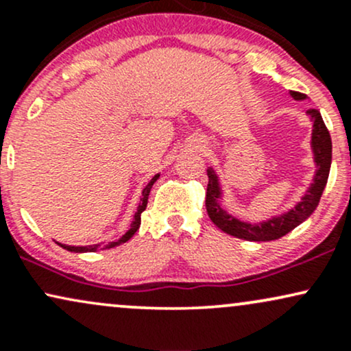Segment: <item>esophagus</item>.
Here are the masks:
<instances>
[{
    "label": "esophagus",
    "instance_id": "esophagus-1",
    "mask_svg": "<svg viewBox=\"0 0 351 351\" xmlns=\"http://www.w3.org/2000/svg\"><path fill=\"white\" fill-rule=\"evenodd\" d=\"M199 150H203V147H201V145H199Z\"/></svg>",
    "mask_w": 351,
    "mask_h": 351
}]
</instances>
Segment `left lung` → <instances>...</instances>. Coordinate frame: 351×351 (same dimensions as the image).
Wrapping results in <instances>:
<instances>
[{
  "instance_id": "left-lung-1",
  "label": "left lung",
  "mask_w": 351,
  "mask_h": 351,
  "mask_svg": "<svg viewBox=\"0 0 351 351\" xmlns=\"http://www.w3.org/2000/svg\"><path fill=\"white\" fill-rule=\"evenodd\" d=\"M291 97L297 102L300 100H307V95L300 94V92L291 90ZM305 114L308 115L310 122H312V136H310V150L313 155V165H315V171H313L312 183L308 184L304 195L293 206L287 208L285 211L274 215L271 217H265L263 221H244L224 208V191L223 181L221 176L217 175L215 167L208 168V189H206V209L208 215L211 217L213 223L216 224L221 231L226 234L244 241H254V243H261V241H276L279 237L289 234L292 229H295L299 224L307 221L312 213L315 211L320 201L322 193L327 186L330 167H332V138L325 127L324 119H322L320 112L317 108H308Z\"/></svg>"
}]
</instances>
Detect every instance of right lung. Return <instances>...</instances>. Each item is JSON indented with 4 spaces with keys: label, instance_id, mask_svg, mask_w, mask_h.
Returning <instances> with one entry per match:
<instances>
[{
    "label": "right lung",
    "instance_id": "1",
    "mask_svg": "<svg viewBox=\"0 0 351 351\" xmlns=\"http://www.w3.org/2000/svg\"><path fill=\"white\" fill-rule=\"evenodd\" d=\"M160 178V173H156L153 178L148 181V184L142 189V196H140V203L138 206H136V211L134 215V221H132L130 228L125 231V234L122 237H119L117 241H112V243H108L106 245H100V244H88V245H67V244H62V243H58L56 241V244H59L60 247H64L66 251H71V252H95V251H106V249H112V247H117V245L127 243L128 239H130L132 236L135 234L136 231H138L140 228V223H142V213L145 211V208H147V203H148V195H150V189L153 186V183H155L156 180Z\"/></svg>",
    "mask_w": 351,
    "mask_h": 351
}]
</instances>
